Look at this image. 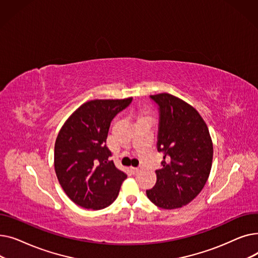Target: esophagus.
I'll use <instances>...</instances> for the list:
<instances>
[{"instance_id": "esophagus-1", "label": "esophagus", "mask_w": 258, "mask_h": 258, "mask_svg": "<svg viewBox=\"0 0 258 258\" xmlns=\"http://www.w3.org/2000/svg\"><path fill=\"white\" fill-rule=\"evenodd\" d=\"M140 169H141V167H131V171L133 173H137Z\"/></svg>"}]
</instances>
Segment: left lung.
<instances>
[{
    "mask_svg": "<svg viewBox=\"0 0 258 258\" xmlns=\"http://www.w3.org/2000/svg\"><path fill=\"white\" fill-rule=\"evenodd\" d=\"M158 104V152L163 153L157 182L146 196L163 209L190 203L205 186L212 165L208 127L196 108L173 95H151Z\"/></svg>",
    "mask_w": 258,
    "mask_h": 258,
    "instance_id": "1",
    "label": "left lung"
}]
</instances>
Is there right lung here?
<instances>
[{"mask_svg": "<svg viewBox=\"0 0 258 258\" xmlns=\"http://www.w3.org/2000/svg\"><path fill=\"white\" fill-rule=\"evenodd\" d=\"M133 98L91 100L69 117L55 141L54 167L66 195L76 205L99 210L118 197L126 173L119 170L106 147L114 117Z\"/></svg>", "mask_w": 258, "mask_h": 258, "instance_id": "obj_1", "label": "right lung"}]
</instances>
